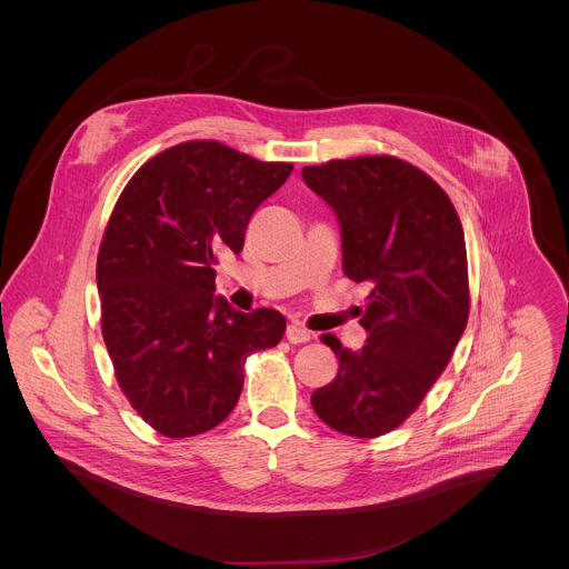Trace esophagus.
Masks as SVG:
<instances>
[{
	"label": "esophagus",
	"instance_id": "1",
	"mask_svg": "<svg viewBox=\"0 0 569 569\" xmlns=\"http://www.w3.org/2000/svg\"><path fill=\"white\" fill-rule=\"evenodd\" d=\"M287 339L291 343H305L311 339V330L300 322H293V325L287 326Z\"/></svg>",
	"mask_w": 569,
	"mask_h": 569
}]
</instances>
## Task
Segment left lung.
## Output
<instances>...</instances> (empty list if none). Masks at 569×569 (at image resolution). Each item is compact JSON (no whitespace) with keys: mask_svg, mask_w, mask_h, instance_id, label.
<instances>
[{"mask_svg":"<svg viewBox=\"0 0 569 569\" xmlns=\"http://www.w3.org/2000/svg\"><path fill=\"white\" fill-rule=\"evenodd\" d=\"M302 177L339 219L343 273L372 287L361 350L322 335L339 370L311 406L339 433L377 438L418 409L467 328L462 223L447 192L395 156L305 166Z\"/></svg>","mask_w":569,"mask_h":569,"instance_id":"obj_1","label":"left lung"}]
</instances>
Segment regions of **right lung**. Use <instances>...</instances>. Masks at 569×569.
<instances>
[{
	"instance_id": "add662e5",
	"label": "right lung",
	"mask_w": 569,
	"mask_h": 569,
	"mask_svg": "<svg viewBox=\"0 0 569 569\" xmlns=\"http://www.w3.org/2000/svg\"><path fill=\"white\" fill-rule=\"evenodd\" d=\"M291 170L190 140L142 163L113 206L96 260L100 328L122 395L166 438L221 425L247 357L284 335L282 313L214 298V264L243 249L253 210Z\"/></svg>"
}]
</instances>
